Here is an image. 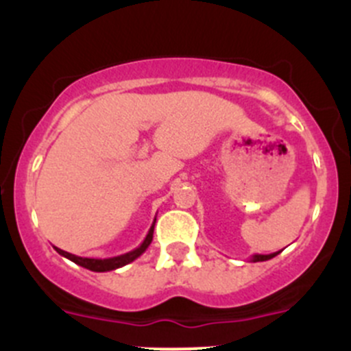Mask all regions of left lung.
I'll use <instances>...</instances> for the list:
<instances>
[{
	"mask_svg": "<svg viewBox=\"0 0 351 351\" xmlns=\"http://www.w3.org/2000/svg\"><path fill=\"white\" fill-rule=\"evenodd\" d=\"M278 253H280V251H277V253H271V254H253V256H251V261H253V263H256V261L271 260V258L277 256Z\"/></svg>",
	"mask_w": 351,
	"mask_h": 351,
	"instance_id": "left-lung-1",
	"label": "left lung"
}]
</instances>
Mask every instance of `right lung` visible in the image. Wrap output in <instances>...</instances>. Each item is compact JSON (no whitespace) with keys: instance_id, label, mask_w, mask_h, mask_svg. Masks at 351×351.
Segmentation results:
<instances>
[{"instance_id":"1","label":"right lung","mask_w":351,"mask_h":351,"mask_svg":"<svg viewBox=\"0 0 351 351\" xmlns=\"http://www.w3.org/2000/svg\"><path fill=\"white\" fill-rule=\"evenodd\" d=\"M154 224H156V219L153 222V226L149 228V232H147V236L144 238V241L141 243V246H137L136 250L129 251V253L125 254H120V256H113V258H81V256H76V254L73 253H67V251L61 250V247H56V251H58L61 256L67 258V260L74 261L76 265H80V267L83 268H88V270L91 271H110V270H117V268L120 267H125V265L132 263L134 260H137V258L141 256V254L144 253V251L147 250V246H149L151 241H153V232H154Z\"/></svg>"}]
</instances>
